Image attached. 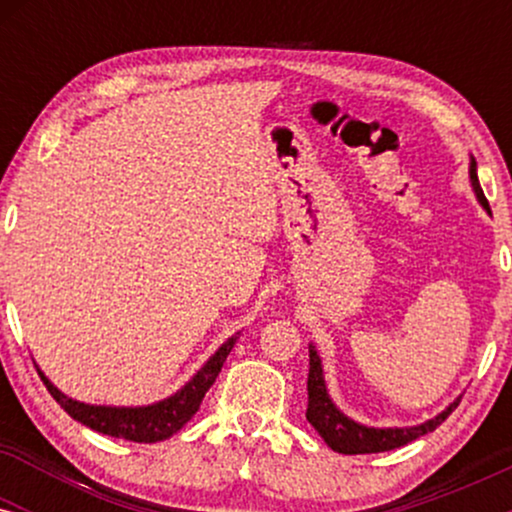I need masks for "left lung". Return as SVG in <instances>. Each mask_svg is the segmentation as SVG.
Instances as JSON below:
<instances>
[{
	"label": "left lung",
	"instance_id": "1",
	"mask_svg": "<svg viewBox=\"0 0 512 512\" xmlns=\"http://www.w3.org/2000/svg\"><path fill=\"white\" fill-rule=\"evenodd\" d=\"M469 178H472V187L477 192L481 207L489 209L484 190H481L479 178H477V163L472 161L469 166ZM460 399L452 402L443 414H438L436 419L426 421L421 426L411 428H368L356 424V421L346 419V416L332 404L330 395H327L325 375H322V361L317 356L315 346H310V370H308V411H305V419L313 424V428L320 433L322 440L334 452H342V455H368V452H387L402 448V445L411 443V440L426 436V433L436 431L445 419L457 409Z\"/></svg>",
	"mask_w": 512,
	"mask_h": 512
}]
</instances>
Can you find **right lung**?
Instances as JSON below:
<instances>
[{"label":"right lung","mask_w":512,"mask_h":512,"mask_svg":"<svg viewBox=\"0 0 512 512\" xmlns=\"http://www.w3.org/2000/svg\"><path fill=\"white\" fill-rule=\"evenodd\" d=\"M238 337H231L226 344L216 351L214 356L209 358L207 366H204L195 378L190 380L180 392H175L173 397L163 399V402L151 404V407H93V404H81L76 399H69L62 395L55 385L45 378L43 373L38 375L43 380V385L48 387V392L55 397V402L67 411L72 419L79 421L93 431L105 433V436L113 438H125L134 440V443H158V440H166L178 433L192 416L197 414L199 404H202L204 395L214 380L219 378L223 361L231 354L233 344H236Z\"/></svg>","instance_id":"right-lung-1"}]
</instances>
